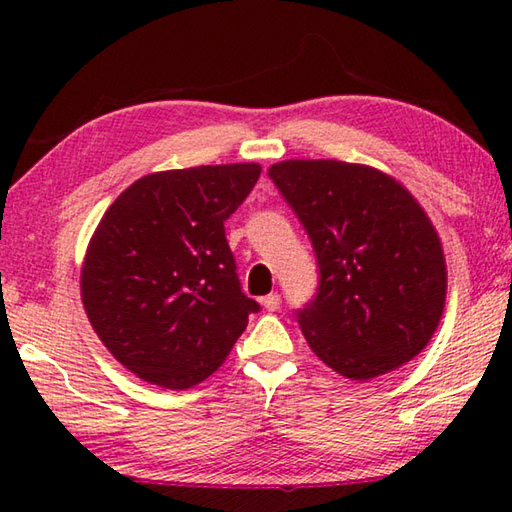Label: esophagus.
Here are the masks:
<instances>
[{
	"label": "esophagus",
	"mask_w": 512,
	"mask_h": 512,
	"mask_svg": "<svg viewBox=\"0 0 512 512\" xmlns=\"http://www.w3.org/2000/svg\"><path fill=\"white\" fill-rule=\"evenodd\" d=\"M262 305H264V309H268V311H277V309H280V305H282L280 293H268L266 298H262Z\"/></svg>",
	"instance_id": "1"
}]
</instances>
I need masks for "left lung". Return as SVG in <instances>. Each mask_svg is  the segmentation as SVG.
Here are the masks:
<instances>
[{"label":"left lung","instance_id":"1","mask_svg":"<svg viewBox=\"0 0 512 512\" xmlns=\"http://www.w3.org/2000/svg\"><path fill=\"white\" fill-rule=\"evenodd\" d=\"M268 176L316 253V296L296 311L316 357L354 381L418 357L443 316L447 266L409 189L339 160H284Z\"/></svg>","mask_w":512,"mask_h":512}]
</instances>
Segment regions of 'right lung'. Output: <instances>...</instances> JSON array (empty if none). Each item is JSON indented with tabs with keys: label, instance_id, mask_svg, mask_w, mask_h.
Here are the masks:
<instances>
[{
	"label": "right lung",
	"instance_id": "add662e5",
	"mask_svg": "<svg viewBox=\"0 0 512 512\" xmlns=\"http://www.w3.org/2000/svg\"><path fill=\"white\" fill-rule=\"evenodd\" d=\"M259 173L255 162L149 173L94 230L85 314L112 357L149 384L185 391L207 379L259 311L223 228Z\"/></svg>",
	"mask_w": 512,
	"mask_h": 512
}]
</instances>
